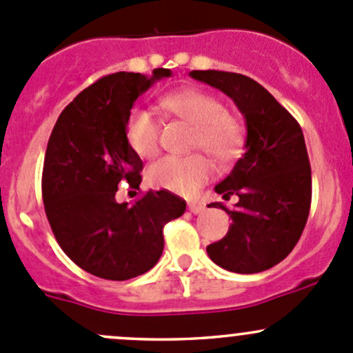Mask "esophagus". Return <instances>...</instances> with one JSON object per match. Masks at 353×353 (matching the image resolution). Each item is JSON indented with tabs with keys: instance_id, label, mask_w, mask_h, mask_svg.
I'll list each match as a JSON object with an SVG mask.
<instances>
[{
	"instance_id": "obj_1",
	"label": "esophagus",
	"mask_w": 353,
	"mask_h": 353,
	"mask_svg": "<svg viewBox=\"0 0 353 353\" xmlns=\"http://www.w3.org/2000/svg\"><path fill=\"white\" fill-rule=\"evenodd\" d=\"M188 208H190V212L194 213V215H199V213L205 212V205H203V203H190Z\"/></svg>"
}]
</instances>
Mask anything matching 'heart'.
Instances as JSON below:
<instances>
[{"label": "heart", "mask_w": 353, "mask_h": 353, "mask_svg": "<svg viewBox=\"0 0 353 353\" xmlns=\"http://www.w3.org/2000/svg\"><path fill=\"white\" fill-rule=\"evenodd\" d=\"M163 110L194 126L193 148H201L219 163L232 162L244 145V126L234 114L223 108L222 101L208 92H174L160 101ZM126 140L138 155L148 159L159 150L160 126L147 109H133L126 119ZM213 165L205 155L163 157L152 163L147 179L152 186L190 196L212 177Z\"/></svg>", "instance_id": "obj_1"}]
</instances>
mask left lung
<instances>
[{
  "mask_svg": "<svg viewBox=\"0 0 353 353\" xmlns=\"http://www.w3.org/2000/svg\"><path fill=\"white\" fill-rule=\"evenodd\" d=\"M194 80L229 95L244 116L245 152L215 191L236 208L220 203L232 223L219 243L206 248L210 259L234 273H259L290 254L311 208V165L301 126L265 87L229 71H191Z\"/></svg>",
  "mask_w": 353,
  "mask_h": 353,
  "instance_id": "8db88e82",
  "label": "left lung"
}]
</instances>
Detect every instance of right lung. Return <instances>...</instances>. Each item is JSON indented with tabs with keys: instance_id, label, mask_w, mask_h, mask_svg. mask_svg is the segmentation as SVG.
<instances>
[{
	"instance_id": "obj_1",
	"label": "right lung",
	"mask_w": 353,
	"mask_h": 353,
	"mask_svg": "<svg viewBox=\"0 0 353 353\" xmlns=\"http://www.w3.org/2000/svg\"><path fill=\"white\" fill-rule=\"evenodd\" d=\"M170 70L108 74L59 114L48 141L42 199L56 241L85 272L105 280L134 279L154 268L163 251V225L186 210L170 191H148L117 203V184L138 190L143 162L126 140L134 101Z\"/></svg>"
}]
</instances>
